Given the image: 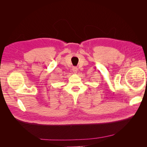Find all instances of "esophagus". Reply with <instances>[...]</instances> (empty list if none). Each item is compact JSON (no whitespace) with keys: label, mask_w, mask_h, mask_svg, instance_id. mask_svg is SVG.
<instances>
[{"label":"esophagus","mask_w":147,"mask_h":147,"mask_svg":"<svg viewBox=\"0 0 147 147\" xmlns=\"http://www.w3.org/2000/svg\"><path fill=\"white\" fill-rule=\"evenodd\" d=\"M72 70H73V72L74 74H77L78 72V68L77 67H74L72 69Z\"/></svg>","instance_id":"esophagus-1"}]
</instances>
